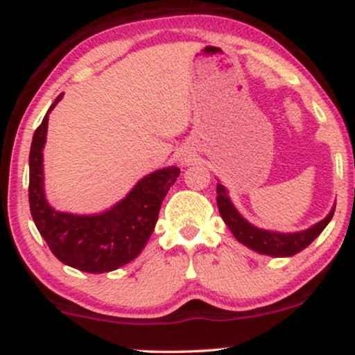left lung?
Masks as SVG:
<instances>
[{"label": "left lung", "instance_id": "obj_1", "mask_svg": "<svg viewBox=\"0 0 355 355\" xmlns=\"http://www.w3.org/2000/svg\"><path fill=\"white\" fill-rule=\"evenodd\" d=\"M216 203L218 210L223 221L226 223V226L230 227L232 236L236 237L241 244L249 247L257 254L261 255H270V257H293L299 254L300 250H304L305 247H309L317 237L322 234V231L328 226V223L331 221L334 215L333 205L331 211L323 218L322 221L315 223L313 226L307 227V230L295 231V232H279V231H271L263 230V227H257L252 225L250 221H247L244 216L237 211L234 203L231 202L227 189L223 186L221 182L216 184Z\"/></svg>", "mask_w": 355, "mask_h": 355}]
</instances>
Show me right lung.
Returning <instances> with one entry per match:
<instances>
[{"label": "right lung", "instance_id": "right-lung-1", "mask_svg": "<svg viewBox=\"0 0 355 355\" xmlns=\"http://www.w3.org/2000/svg\"><path fill=\"white\" fill-rule=\"evenodd\" d=\"M62 94L46 111L32 139L28 155V202L38 232L58 260L85 273H108L132 261L152 236L158 213L169 187L181 169L168 166L147 174L123 200L101 213L76 215L55 210L45 196L43 147L46 142L48 116Z\"/></svg>", "mask_w": 355, "mask_h": 355}]
</instances>
